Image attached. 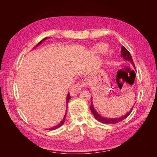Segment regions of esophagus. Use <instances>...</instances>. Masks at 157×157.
I'll list each match as a JSON object with an SVG mask.
<instances>
[{
  "label": "esophagus",
  "instance_id": "esophagus-1",
  "mask_svg": "<svg viewBox=\"0 0 157 157\" xmlns=\"http://www.w3.org/2000/svg\"><path fill=\"white\" fill-rule=\"evenodd\" d=\"M75 86H76V88H77V89L80 90V89H81L82 87L84 86V84H78L76 85Z\"/></svg>",
  "mask_w": 157,
  "mask_h": 157
}]
</instances>
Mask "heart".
<instances>
[{
    "mask_svg": "<svg viewBox=\"0 0 157 157\" xmlns=\"http://www.w3.org/2000/svg\"><path fill=\"white\" fill-rule=\"evenodd\" d=\"M107 47V46L106 44L99 43V44H96V46L94 47L93 52L96 54H101V53H103V52L105 51Z\"/></svg>",
    "mask_w": 157,
    "mask_h": 157,
    "instance_id": "1",
    "label": "heart"
}]
</instances>
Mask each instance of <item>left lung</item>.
I'll return each instance as SVG.
<instances>
[{
    "instance_id": "obj_1",
    "label": "left lung",
    "mask_w": 157,
    "mask_h": 157,
    "mask_svg": "<svg viewBox=\"0 0 157 157\" xmlns=\"http://www.w3.org/2000/svg\"><path fill=\"white\" fill-rule=\"evenodd\" d=\"M121 57H122V58L124 59L126 61H129L130 62V63L133 65V67L135 68V65L134 61H133L132 58L131 56V54L128 50L125 48L124 46H122L121 48ZM136 69V68H135ZM135 105V104H134ZM133 106V107H134ZM133 107L132 108L130 109V111L127 113L125 115H123L121 117H118V118H106V117H103L102 116H101L96 111V109H94V105H93V102H92V99L91 100V105H90V110H91L94 117H95V118L98 121H99L101 123H103V124H116V123L119 122L123 120H124L125 118L130 115V113L132 112V109H133Z\"/></svg>"
}]
</instances>
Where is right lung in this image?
<instances>
[{
    "label": "right lung",
    "mask_w": 157,
    "mask_h": 157,
    "mask_svg": "<svg viewBox=\"0 0 157 157\" xmlns=\"http://www.w3.org/2000/svg\"><path fill=\"white\" fill-rule=\"evenodd\" d=\"M47 39H48V37H46V38H44V39H42L41 41H40L39 43H38L36 46H35V47H37V46H39L40 44H42V42H43L44 40H46ZM35 47H34V48H35ZM71 99V96H70V95H69V93L67 94V99H66V113H65V115H64V117H63V120L61 121V122H60V123L59 124H58V125L57 126H54V127H52V128H48V129L47 130H56V129H57V128H59V127H60L61 125H63V123L65 122V117H66V113H67V105H68V102H69V99Z\"/></svg>",
    "instance_id": "1"
}]
</instances>
